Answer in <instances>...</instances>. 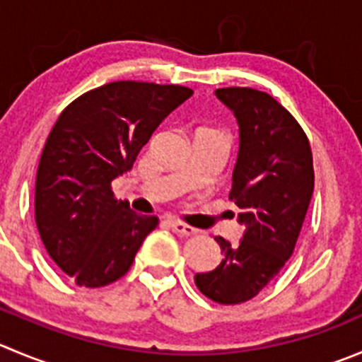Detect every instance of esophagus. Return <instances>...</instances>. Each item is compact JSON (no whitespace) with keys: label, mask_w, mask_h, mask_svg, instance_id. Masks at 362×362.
I'll return each instance as SVG.
<instances>
[{"label":"esophagus","mask_w":362,"mask_h":362,"mask_svg":"<svg viewBox=\"0 0 362 362\" xmlns=\"http://www.w3.org/2000/svg\"><path fill=\"white\" fill-rule=\"evenodd\" d=\"M168 227H170L172 230H174L175 235H183V236H192V235H197L199 230L195 229V227L188 226V223H183L179 222V220H167Z\"/></svg>","instance_id":"1"}]
</instances>
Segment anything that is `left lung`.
<instances>
[{"label":"left lung","instance_id":"obj_1","mask_svg":"<svg viewBox=\"0 0 362 362\" xmlns=\"http://www.w3.org/2000/svg\"><path fill=\"white\" fill-rule=\"evenodd\" d=\"M235 113L240 149L229 199L245 227L238 243L216 236L223 259L215 270L195 274L202 295L218 304L256 297L293 254L315 190L309 140L300 124L270 94L256 88H216Z\"/></svg>","mask_w":362,"mask_h":362}]
</instances>
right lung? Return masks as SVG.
Returning <instances> with one entry per match:
<instances>
[{
	"label": "right lung",
	"instance_id": "obj_1",
	"mask_svg": "<svg viewBox=\"0 0 362 362\" xmlns=\"http://www.w3.org/2000/svg\"><path fill=\"white\" fill-rule=\"evenodd\" d=\"M194 90L113 81L80 95L58 117L39 161L35 222L51 259L78 286L122 277L158 216L117 201L112 181L132 170L161 120Z\"/></svg>",
	"mask_w": 362,
	"mask_h": 362
}]
</instances>
